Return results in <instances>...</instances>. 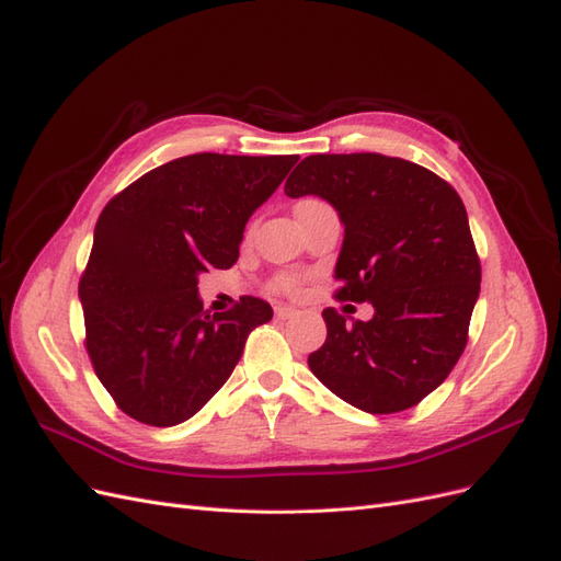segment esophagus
Instances as JSON below:
<instances>
[{"label": "esophagus", "instance_id": "obj_1", "mask_svg": "<svg viewBox=\"0 0 561 561\" xmlns=\"http://www.w3.org/2000/svg\"><path fill=\"white\" fill-rule=\"evenodd\" d=\"M299 311L293 309V307H276V318L280 320H287V318H295Z\"/></svg>", "mask_w": 561, "mask_h": 561}]
</instances>
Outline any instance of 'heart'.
Returning <instances> with one entry per match:
<instances>
[{
  "mask_svg": "<svg viewBox=\"0 0 561 561\" xmlns=\"http://www.w3.org/2000/svg\"><path fill=\"white\" fill-rule=\"evenodd\" d=\"M297 285H299V280L293 278V276H285V278L278 280V287H280V290H285V293H295Z\"/></svg>",
  "mask_w": 561,
  "mask_h": 561,
  "instance_id": "heart-1",
  "label": "heart"
}]
</instances>
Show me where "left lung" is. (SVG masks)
<instances>
[{
    "label": "left lung",
    "mask_w": 561,
    "mask_h": 561,
    "mask_svg": "<svg viewBox=\"0 0 561 561\" xmlns=\"http://www.w3.org/2000/svg\"><path fill=\"white\" fill-rule=\"evenodd\" d=\"M290 198L328 201L344 225L334 266L339 299L375 316L353 328L322 311L328 339L309 355L334 396L369 414L410 410L461 358L482 268L461 196L412 161L316 154L285 182Z\"/></svg>",
    "instance_id": "left-lung-1"
}]
</instances>
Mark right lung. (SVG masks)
<instances>
[{"instance_id":"obj_1","label":"right lung","mask_w":561,"mask_h":561,"mask_svg":"<svg viewBox=\"0 0 561 561\" xmlns=\"http://www.w3.org/2000/svg\"><path fill=\"white\" fill-rule=\"evenodd\" d=\"M299 157L192 154L145 173L100 213L79 283L98 379L147 426L192 419L241 360L266 301L203 311L198 276L229 268L252 213Z\"/></svg>"}]
</instances>
